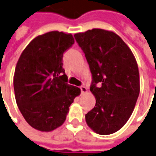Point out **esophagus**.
Segmentation results:
<instances>
[{
  "mask_svg": "<svg viewBox=\"0 0 156 156\" xmlns=\"http://www.w3.org/2000/svg\"><path fill=\"white\" fill-rule=\"evenodd\" d=\"M80 92H81L82 94L86 93V92H87V88L85 87V86H83V85L80 87Z\"/></svg>",
  "mask_w": 156,
  "mask_h": 156,
  "instance_id": "obj_1",
  "label": "esophagus"
}]
</instances>
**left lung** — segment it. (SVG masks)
I'll use <instances>...</instances> for the list:
<instances>
[{"label": "left lung", "instance_id": "left-lung-1", "mask_svg": "<svg viewBox=\"0 0 156 156\" xmlns=\"http://www.w3.org/2000/svg\"><path fill=\"white\" fill-rule=\"evenodd\" d=\"M74 37L89 64L90 90L96 99L85 121L98 134L114 133L129 119L139 96L137 63L127 44L113 32L93 29Z\"/></svg>", "mask_w": 156, "mask_h": 156}]
</instances>
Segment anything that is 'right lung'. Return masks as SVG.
Returning <instances> with one entry per match:
<instances>
[{"label": "right lung", "mask_w": 156, "mask_h": 156, "mask_svg": "<svg viewBox=\"0 0 156 156\" xmlns=\"http://www.w3.org/2000/svg\"><path fill=\"white\" fill-rule=\"evenodd\" d=\"M74 42L71 34L51 31L36 37L20 57L14 76L16 103L35 129L49 132L60 127L80 93L67 83L62 67L63 54Z\"/></svg>", "instance_id": "right-lung-1"}]
</instances>
